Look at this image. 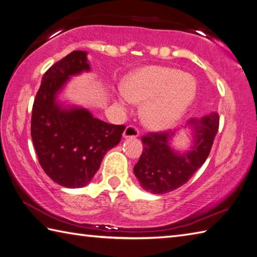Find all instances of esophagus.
Listing matches in <instances>:
<instances>
[{
  "label": "esophagus",
  "instance_id": "esophagus-1",
  "mask_svg": "<svg viewBox=\"0 0 257 257\" xmlns=\"http://www.w3.org/2000/svg\"><path fill=\"white\" fill-rule=\"evenodd\" d=\"M139 136V130L136 128L135 126H132L130 125L126 128L124 130L123 132V138L124 139H128V138H138Z\"/></svg>",
  "mask_w": 257,
  "mask_h": 257
}]
</instances>
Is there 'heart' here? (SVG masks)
Here are the masks:
<instances>
[{
  "instance_id": "1",
  "label": "heart",
  "mask_w": 257,
  "mask_h": 257,
  "mask_svg": "<svg viewBox=\"0 0 257 257\" xmlns=\"http://www.w3.org/2000/svg\"><path fill=\"white\" fill-rule=\"evenodd\" d=\"M195 94L196 83L191 75L170 67L149 66L128 77L125 88L118 90L117 99L125 106L148 99L143 107L145 124L164 130L180 121Z\"/></svg>"
}]
</instances>
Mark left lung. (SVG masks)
I'll return each instance as SVG.
<instances>
[{
    "instance_id": "1",
    "label": "left lung",
    "mask_w": 257,
    "mask_h": 257,
    "mask_svg": "<svg viewBox=\"0 0 257 257\" xmlns=\"http://www.w3.org/2000/svg\"><path fill=\"white\" fill-rule=\"evenodd\" d=\"M217 113L191 118L190 149L180 152L171 146L174 132L149 133L142 138L143 152L134 166V174L143 190L164 194L184 185L206 161L218 130Z\"/></svg>"
}]
</instances>
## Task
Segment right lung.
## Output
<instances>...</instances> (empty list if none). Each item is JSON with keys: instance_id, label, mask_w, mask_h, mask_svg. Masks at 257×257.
<instances>
[{"instance_id": "obj_1", "label": "right lung", "mask_w": 257, "mask_h": 257, "mask_svg": "<svg viewBox=\"0 0 257 257\" xmlns=\"http://www.w3.org/2000/svg\"><path fill=\"white\" fill-rule=\"evenodd\" d=\"M84 51L56 62L42 77L34 99L31 136L42 169L57 184L69 188L87 185L108 150L121 142L124 125L94 117L84 107L64 106L57 95L71 76L91 71Z\"/></svg>"}]
</instances>
